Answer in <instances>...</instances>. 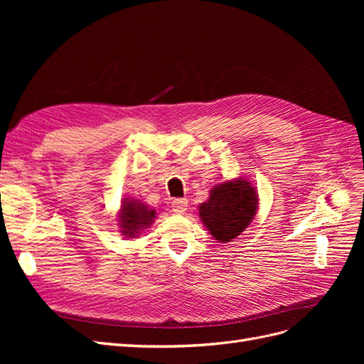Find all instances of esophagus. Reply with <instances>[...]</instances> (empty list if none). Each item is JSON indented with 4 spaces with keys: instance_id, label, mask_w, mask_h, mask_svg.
Returning a JSON list of instances; mask_svg holds the SVG:
<instances>
[{
    "instance_id": "esophagus-1",
    "label": "esophagus",
    "mask_w": 364,
    "mask_h": 364,
    "mask_svg": "<svg viewBox=\"0 0 364 364\" xmlns=\"http://www.w3.org/2000/svg\"><path fill=\"white\" fill-rule=\"evenodd\" d=\"M186 206H188V200L186 199H174L171 202V209L176 214H183L186 211Z\"/></svg>"
}]
</instances>
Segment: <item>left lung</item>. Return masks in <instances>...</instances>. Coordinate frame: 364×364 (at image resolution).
Masks as SVG:
<instances>
[{"mask_svg":"<svg viewBox=\"0 0 364 364\" xmlns=\"http://www.w3.org/2000/svg\"><path fill=\"white\" fill-rule=\"evenodd\" d=\"M258 208V194L245 181H228L215 185L208 202L199 208L200 220L218 243L232 241L250 225Z\"/></svg>","mask_w":364,"mask_h":364,"instance_id":"obj_1","label":"left lung"}]
</instances>
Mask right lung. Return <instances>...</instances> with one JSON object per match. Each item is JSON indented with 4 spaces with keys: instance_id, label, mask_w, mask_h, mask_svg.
<instances>
[{
    "instance_id": "right-lung-1",
    "label": "right lung",
    "mask_w": 364,
    "mask_h": 364,
    "mask_svg": "<svg viewBox=\"0 0 364 364\" xmlns=\"http://www.w3.org/2000/svg\"><path fill=\"white\" fill-rule=\"evenodd\" d=\"M156 211L150 209L139 200H127L123 202L119 211V228L123 235L132 238L138 235L142 229H146L153 223Z\"/></svg>"
}]
</instances>
